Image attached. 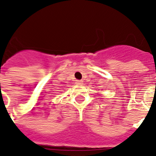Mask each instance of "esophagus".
<instances>
[{
  "label": "esophagus",
  "instance_id": "1",
  "mask_svg": "<svg viewBox=\"0 0 156 156\" xmlns=\"http://www.w3.org/2000/svg\"><path fill=\"white\" fill-rule=\"evenodd\" d=\"M76 84H77V85H82V84H83V81H82V80H76Z\"/></svg>",
  "mask_w": 156,
  "mask_h": 156
}]
</instances>
